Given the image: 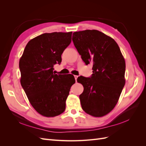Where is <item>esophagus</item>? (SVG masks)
<instances>
[{
	"mask_svg": "<svg viewBox=\"0 0 146 146\" xmlns=\"http://www.w3.org/2000/svg\"><path fill=\"white\" fill-rule=\"evenodd\" d=\"M74 78H75V80H76V81H77V79L78 78V76H74Z\"/></svg>",
	"mask_w": 146,
	"mask_h": 146,
	"instance_id": "esophagus-1",
	"label": "esophagus"
}]
</instances>
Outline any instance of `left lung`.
Segmentation results:
<instances>
[{
  "label": "left lung",
  "instance_id": "obj_1",
  "mask_svg": "<svg viewBox=\"0 0 146 146\" xmlns=\"http://www.w3.org/2000/svg\"><path fill=\"white\" fill-rule=\"evenodd\" d=\"M72 41L86 65L92 64L91 77L77 82L84 90L79 98L82 109L94 117H102L117 104L125 83V62L114 39L96 30L73 33Z\"/></svg>",
  "mask_w": 146,
  "mask_h": 146
}]
</instances>
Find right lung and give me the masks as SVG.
<instances>
[{
    "instance_id": "add662e5",
    "label": "right lung",
    "mask_w": 146,
    "mask_h": 146,
    "mask_svg": "<svg viewBox=\"0 0 146 146\" xmlns=\"http://www.w3.org/2000/svg\"><path fill=\"white\" fill-rule=\"evenodd\" d=\"M72 32L43 33L26 45L19 60L21 84L32 107L45 117L63 113L70 88L76 82L72 74L53 72L61 62V54L71 42Z\"/></svg>"
}]
</instances>
